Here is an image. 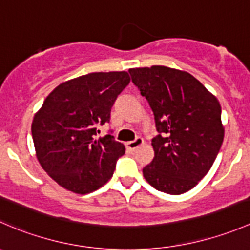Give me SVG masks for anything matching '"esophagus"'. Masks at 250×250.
Returning a JSON list of instances; mask_svg holds the SVG:
<instances>
[{
    "instance_id": "obj_1",
    "label": "esophagus",
    "mask_w": 250,
    "mask_h": 250,
    "mask_svg": "<svg viewBox=\"0 0 250 250\" xmlns=\"http://www.w3.org/2000/svg\"><path fill=\"white\" fill-rule=\"evenodd\" d=\"M143 143H144L143 138H139V137H138L137 139H135V140H133V141H128V143H125V147H127L128 150H129V151H134L135 148L139 147V146H140L141 144H143Z\"/></svg>"
}]
</instances>
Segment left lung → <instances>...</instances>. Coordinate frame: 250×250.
I'll return each instance as SVG.
<instances>
[{"mask_svg":"<svg viewBox=\"0 0 250 250\" xmlns=\"http://www.w3.org/2000/svg\"><path fill=\"white\" fill-rule=\"evenodd\" d=\"M129 74L152 109L158 132L144 178L156 190L181 195L197 185L218 156L224 140L220 104L186 71L153 65Z\"/></svg>","mask_w":250,"mask_h":250,"instance_id":"left-lung-1","label":"left lung"}]
</instances>
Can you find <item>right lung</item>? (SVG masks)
Here are the masks:
<instances>
[{"label":"right lung","instance_id":"obj_1","mask_svg":"<svg viewBox=\"0 0 250 250\" xmlns=\"http://www.w3.org/2000/svg\"><path fill=\"white\" fill-rule=\"evenodd\" d=\"M129 82L125 71L83 75L58 85L36 112L31 133L37 160L62 188L85 195L111 179L125 148L111 134L95 139L97 127L109 122Z\"/></svg>","mask_w":250,"mask_h":250}]
</instances>
